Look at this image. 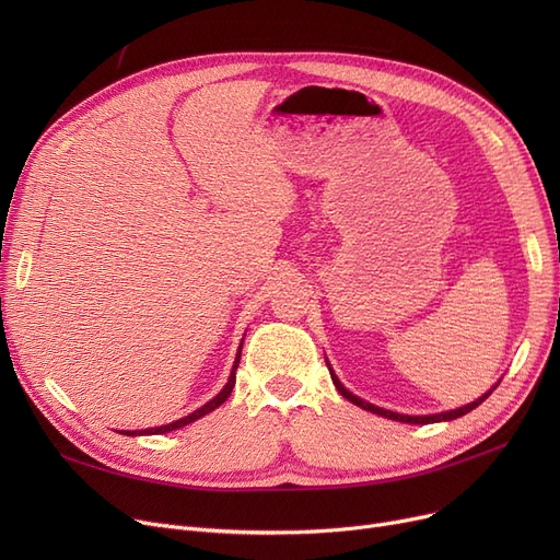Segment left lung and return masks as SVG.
<instances>
[{
	"label": "left lung",
	"mask_w": 560,
	"mask_h": 560,
	"mask_svg": "<svg viewBox=\"0 0 560 560\" xmlns=\"http://www.w3.org/2000/svg\"><path fill=\"white\" fill-rule=\"evenodd\" d=\"M327 368H329V363H327ZM329 372H331V378H334V384H336V388H338V393L345 397V399H349L351 404H357V406H361V408H365V410H370V413H376V416H381V418H388V420H397V422H406V424H431V422H443V420H456V418H460V416H465V413H469V410H475L481 401H486L488 399V395L490 393H486L483 397H479L477 401H472V404H467V406H460V408H456V410H450V413H438V416H422V418H418V416H399V413H393V410H386V408H378V406H374V404H368V401H363V399H359L357 395H351L340 381H338V376L334 374V370L329 368Z\"/></svg>",
	"instance_id": "left-lung-1"
}]
</instances>
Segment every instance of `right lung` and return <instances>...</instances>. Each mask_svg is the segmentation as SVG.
<instances>
[{
	"instance_id": "right-lung-1",
	"label": "right lung",
	"mask_w": 560,
	"mask_h": 560,
	"mask_svg": "<svg viewBox=\"0 0 560 560\" xmlns=\"http://www.w3.org/2000/svg\"><path fill=\"white\" fill-rule=\"evenodd\" d=\"M241 351H243V349H238V357H235V363H233V370H231V376H229V381H226V386H224L222 393H220L218 397H213L209 404H203L201 408L195 410V413H190V416H186V418H182V420H176V422H172V424L154 427V429H144V431H127V433L122 431V433H125V435H138V433L159 435V433H167V431H174V429H182V427H186V424H190V422L203 418L206 413H211V410H215L218 406H222V404L229 399V395H231V390H233V386H235V370H238V363H241Z\"/></svg>"
}]
</instances>
